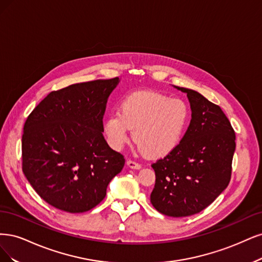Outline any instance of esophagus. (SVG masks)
<instances>
[{
	"instance_id": "34e87169",
	"label": "esophagus",
	"mask_w": 262,
	"mask_h": 262,
	"mask_svg": "<svg viewBox=\"0 0 262 262\" xmlns=\"http://www.w3.org/2000/svg\"><path fill=\"white\" fill-rule=\"evenodd\" d=\"M126 164H127V166L129 168H134V170H139V168H141V165L139 163L134 162V161H132V160H128V161L126 162Z\"/></svg>"
}]
</instances>
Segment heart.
I'll use <instances>...</instances> for the list:
<instances>
[{
  "label": "heart",
  "instance_id": "1",
  "mask_svg": "<svg viewBox=\"0 0 262 262\" xmlns=\"http://www.w3.org/2000/svg\"><path fill=\"white\" fill-rule=\"evenodd\" d=\"M189 122V108L181 99L145 91L126 97L119 112L106 116L103 134L108 145L121 150L130 138L140 154L161 158L180 145Z\"/></svg>",
  "mask_w": 262,
  "mask_h": 262
}]
</instances>
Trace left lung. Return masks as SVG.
<instances>
[{"mask_svg": "<svg viewBox=\"0 0 262 262\" xmlns=\"http://www.w3.org/2000/svg\"><path fill=\"white\" fill-rule=\"evenodd\" d=\"M174 88L187 95L191 120L177 148L152 164L150 201L160 213L180 217L200 212L227 187L236 145L220 106L195 90Z\"/></svg>", "mask_w": 262, "mask_h": 262, "instance_id": "obj_1", "label": "left lung"}]
</instances>
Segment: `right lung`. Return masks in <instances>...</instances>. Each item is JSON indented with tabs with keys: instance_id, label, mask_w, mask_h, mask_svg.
Listing matches in <instances>:
<instances>
[{
	"instance_id": "add662e5",
	"label": "right lung",
	"mask_w": 262,
	"mask_h": 262,
	"mask_svg": "<svg viewBox=\"0 0 262 262\" xmlns=\"http://www.w3.org/2000/svg\"><path fill=\"white\" fill-rule=\"evenodd\" d=\"M120 78L94 80L52 91L24 126L23 172L49 205L86 212L106 195L125 164L103 137V115Z\"/></svg>"
}]
</instances>
